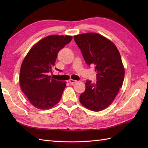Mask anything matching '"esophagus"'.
<instances>
[{"label":"esophagus","instance_id":"1","mask_svg":"<svg viewBox=\"0 0 148 148\" xmlns=\"http://www.w3.org/2000/svg\"><path fill=\"white\" fill-rule=\"evenodd\" d=\"M69 82L71 84H73V83H76L77 82V81H76V80H74V79H69Z\"/></svg>","mask_w":148,"mask_h":148}]
</instances>
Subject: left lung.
I'll return each instance as SVG.
<instances>
[{
	"instance_id": "8db88e82",
	"label": "left lung",
	"mask_w": 148,
	"mask_h": 148,
	"mask_svg": "<svg viewBox=\"0 0 148 148\" xmlns=\"http://www.w3.org/2000/svg\"><path fill=\"white\" fill-rule=\"evenodd\" d=\"M74 39L86 64L95 66L97 72V82L86 81L79 101L91 111H102L111 105L123 83L125 69L120 54L114 43L99 34H82Z\"/></svg>"
}]
</instances>
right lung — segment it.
Returning <instances> with one entry per match:
<instances>
[{"label": "right lung", "instance_id": "1", "mask_svg": "<svg viewBox=\"0 0 148 148\" xmlns=\"http://www.w3.org/2000/svg\"><path fill=\"white\" fill-rule=\"evenodd\" d=\"M72 39L69 36L46 37L30 49L22 62L21 88L36 108L48 109L60 100L66 82L53 79L48 74L52 72L58 51Z\"/></svg>", "mask_w": 148, "mask_h": 148}]
</instances>
